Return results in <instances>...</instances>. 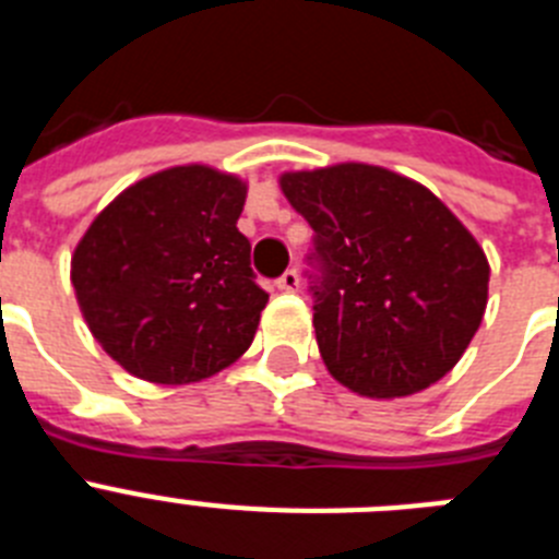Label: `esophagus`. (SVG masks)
<instances>
[{
	"instance_id": "1",
	"label": "esophagus",
	"mask_w": 559,
	"mask_h": 559,
	"mask_svg": "<svg viewBox=\"0 0 559 559\" xmlns=\"http://www.w3.org/2000/svg\"><path fill=\"white\" fill-rule=\"evenodd\" d=\"M276 288H280V290H299V274H296L294 269L285 271V274L276 280Z\"/></svg>"
}]
</instances>
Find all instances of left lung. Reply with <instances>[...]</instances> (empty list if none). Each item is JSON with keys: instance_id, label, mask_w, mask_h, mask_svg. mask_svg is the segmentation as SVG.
Listing matches in <instances>:
<instances>
[{"instance_id": "obj_1", "label": "left lung", "mask_w": 559, "mask_h": 559, "mask_svg": "<svg viewBox=\"0 0 559 559\" xmlns=\"http://www.w3.org/2000/svg\"><path fill=\"white\" fill-rule=\"evenodd\" d=\"M280 190L316 231V344L364 397H408L445 378L481 328L490 263L426 185L338 162L288 170Z\"/></svg>"}]
</instances>
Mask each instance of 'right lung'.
I'll use <instances>...</instances> for the list:
<instances>
[{"instance_id": "obj_1", "label": "right lung", "mask_w": 559, "mask_h": 559, "mask_svg": "<svg viewBox=\"0 0 559 559\" xmlns=\"http://www.w3.org/2000/svg\"><path fill=\"white\" fill-rule=\"evenodd\" d=\"M246 192L240 176L212 165L167 167L126 187L78 240V308L133 378L199 383L251 347L269 294L237 231Z\"/></svg>"}]
</instances>
